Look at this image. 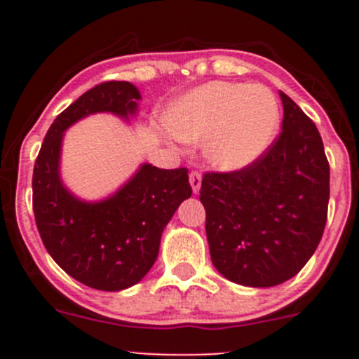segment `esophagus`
Listing matches in <instances>:
<instances>
[{"label": "esophagus", "instance_id": "esophagus-1", "mask_svg": "<svg viewBox=\"0 0 359 359\" xmlns=\"http://www.w3.org/2000/svg\"><path fill=\"white\" fill-rule=\"evenodd\" d=\"M189 182H191V187H193V193H194V194L200 193V187H201V173H200V172H191Z\"/></svg>", "mask_w": 359, "mask_h": 359}]
</instances>
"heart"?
Listing matches in <instances>:
<instances>
[{
    "label": "heart",
    "instance_id": "obj_1",
    "mask_svg": "<svg viewBox=\"0 0 359 359\" xmlns=\"http://www.w3.org/2000/svg\"><path fill=\"white\" fill-rule=\"evenodd\" d=\"M281 123L280 104L267 86L212 81L180 97L166 126L182 142H203L205 158L224 172L259 161L273 146Z\"/></svg>",
    "mask_w": 359,
    "mask_h": 359
}]
</instances>
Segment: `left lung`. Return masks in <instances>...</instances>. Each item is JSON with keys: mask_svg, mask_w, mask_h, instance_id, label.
I'll use <instances>...</instances> for the list:
<instances>
[{"mask_svg": "<svg viewBox=\"0 0 359 359\" xmlns=\"http://www.w3.org/2000/svg\"><path fill=\"white\" fill-rule=\"evenodd\" d=\"M276 142L247 168L205 173L200 200L215 269L243 287L269 288L295 276L320 245L330 166L316 125L280 92Z\"/></svg>", "mask_w": 359, "mask_h": 359, "instance_id": "1", "label": "left lung"}]
</instances>
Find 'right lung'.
Returning a JSON list of instances; mask_svg holds the SVG:
<instances>
[{"mask_svg":"<svg viewBox=\"0 0 359 359\" xmlns=\"http://www.w3.org/2000/svg\"><path fill=\"white\" fill-rule=\"evenodd\" d=\"M139 88L107 81L83 93L50 126L32 173V208L46 252L90 288L119 292L139 283L156 262L161 234L193 189L186 168L142 163L116 193L86 201L60 175L64 133L95 112L130 121L139 111Z\"/></svg>","mask_w":359,"mask_h":359,"instance_id":"1","label":"right lung"}]
</instances>
